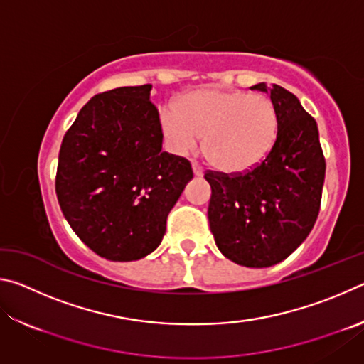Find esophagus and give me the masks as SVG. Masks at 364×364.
Segmentation results:
<instances>
[{"instance_id":"esophagus-1","label":"esophagus","mask_w":364,"mask_h":364,"mask_svg":"<svg viewBox=\"0 0 364 364\" xmlns=\"http://www.w3.org/2000/svg\"><path fill=\"white\" fill-rule=\"evenodd\" d=\"M193 170H194V175L196 176L204 175V168H202V165L199 162H196V160L193 162Z\"/></svg>"}]
</instances>
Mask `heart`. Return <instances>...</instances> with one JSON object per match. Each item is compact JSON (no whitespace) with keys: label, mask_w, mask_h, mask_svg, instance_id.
I'll return each mask as SVG.
<instances>
[{"label":"heart","mask_w":364,"mask_h":364,"mask_svg":"<svg viewBox=\"0 0 364 364\" xmlns=\"http://www.w3.org/2000/svg\"><path fill=\"white\" fill-rule=\"evenodd\" d=\"M160 127L175 152L193 151L204 136L202 149L213 167L242 173L258 167L274 147L279 114L264 95L204 88L160 110Z\"/></svg>","instance_id":"heart-1"}]
</instances>
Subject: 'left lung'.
Returning a JSON list of instances; mask_svg holds the SVG:
<instances>
[{"mask_svg": "<svg viewBox=\"0 0 364 364\" xmlns=\"http://www.w3.org/2000/svg\"><path fill=\"white\" fill-rule=\"evenodd\" d=\"M279 114L274 147L242 173L207 170L208 223L221 254L249 268L287 258L313 230L321 207L326 160L313 117L279 85L258 83Z\"/></svg>", "mask_w": 364, "mask_h": 364, "instance_id": "8db88e82", "label": "left lung"}]
</instances>
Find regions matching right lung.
<instances>
[{
    "label": "right lung",
    "instance_id": "right-lung-1",
    "mask_svg": "<svg viewBox=\"0 0 364 364\" xmlns=\"http://www.w3.org/2000/svg\"><path fill=\"white\" fill-rule=\"evenodd\" d=\"M152 85L91 97L64 134L56 194L77 236L102 258L132 262L159 247L193 178L188 159L162 151Z\"/></svg>",
    "mask_w": 364,
    "mask_h": 364
}]
</instances>
